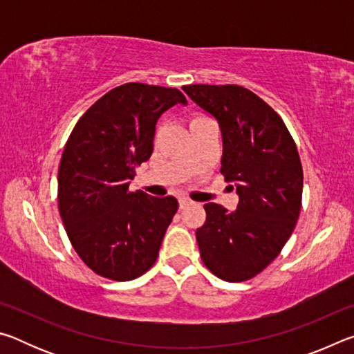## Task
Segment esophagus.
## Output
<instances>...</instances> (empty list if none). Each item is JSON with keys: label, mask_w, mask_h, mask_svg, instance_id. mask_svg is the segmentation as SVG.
<instances>
[{"label": "esophagus", "mask_w": 354, "mask_h": 354, "mask_svg": "<svg viewBox=\"0 0 354 354\" xmlns=\"http://www.w3.org/2000/svg\"><path fill=\"white\" fill-rule=\"evenodd\" d=\"M190 205H192V201L189 198H179V207H181V209L187 207Z\"/></svg>", "instance_id": "obj_1"}]
</instances>
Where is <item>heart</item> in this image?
I'll return each instance as SVG.
<instances>
[{
    "instance_id": "heart-1",
    "label": "heart",
    "mask_w": 354,
    "mask_h": 354,
    "mask_svg": "<svg viewBox=\"0 0 354 354\" xmlns=\"http://www.w3.org/2000/svg\"><path fill=\"white\" fill-rule=\"evenodd\" d=\"M201 118H205V117H195L194 120H192V122H196V120H201Z\"/></svg>"
}]
</instances>
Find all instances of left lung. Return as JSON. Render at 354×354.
I'll list each match as a JSON object with an SVG mask.
<instances>
[{"instance_id": "1", "label": "left lung", "mask_w": 354, "mask_h": 354, "mask_svg": "<svg viewBox=\"0 0 354 354\" xmlns=\"http://www.w3.org/2000/svg\"><path fill=\"white\" fill-rule=\"evenodd\" d=\"M183 91L217 120L223 140L220 171L234 183V212L207 203L196 230L201 259L215 277L241 283L279 254L297 225L303 194L298 149L281 117L241 86H184Z\"/></svg>"}]
</instances>
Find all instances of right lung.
Returning <instances> with one entry per match:
<instances>
[{"label":"right lung","instance_id":"obj_1","mask_svg":"<svg viewBox=\"0 0 354 354\" xmlns=\"http://www.w3.org/2000/svg\"><path fill=\"white\" fill-rule=\"evenodd\" d=\"M178 103L187 104L178 88L128 82L71 131L59 165V212L77 256L100 277L131 281L158 259L178 200L129 192V184L153 153L159 117Z\"/></svg>","mask_w":354,"mask_h":354}]
</instances>
